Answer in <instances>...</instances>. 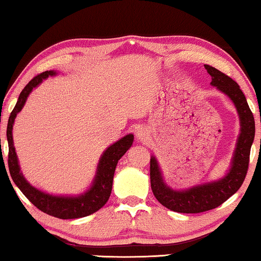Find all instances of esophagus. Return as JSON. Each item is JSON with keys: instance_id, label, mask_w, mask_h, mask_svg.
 I'll return each instance as SVG.
<instances>
[{"instance_id": "esophagus-1", "label": "esophagus", "mask_w": 261, "mask_h": 261, "mask_svg": "<svg viewBox=\"0 0 261 261\" xmlns=\"http://www.w3.org/2000/svg\"><path fill=\"white\" fill-rule=\"evenodd\" d=\"M136 136H137V139H138L140 143H146L149 139V132L146 129V127L144 126H140L138 130L136 132Z\"/></svg>"}]
</instances>
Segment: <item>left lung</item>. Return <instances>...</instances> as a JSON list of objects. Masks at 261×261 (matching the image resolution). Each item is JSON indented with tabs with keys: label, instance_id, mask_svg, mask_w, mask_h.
Masks as SVG:
<instances>
[{
	"label": "left lung",
	"instance_id": "left-lung-1",
	"mask_svg": "<svg viewBox=\"0 0 261 261\" xmlns=\"http://www.w3.org/2000/svg\"><path fill=\"white\" fill-rule=\"evenodd\" d=\"M205 69L212 78L211 85L229 96L237 109L241 122V134L238 136L236 148L231 159L230 169L222 178L214 182L194 185L185 190H173L168 187L162 177V173L155 156L151 158V188L154 197L168 210L178 213H201L223 204L233 193L238 191L245 179L249 168L250 151L254 139V117L247 105L238 84L227 74L211 65Z\"/></svg>",
	"mask_w": 261,
	"mask_h": 261
}]
</instances>
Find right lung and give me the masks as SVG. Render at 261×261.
Masks as SVG:
<instances>
[{"label": "right lung", "instance_id": "add662e5", "mask_svg": "<svg viewBox=\"0 0 261 261\" xmlns=\"http://www.w3.org/2000/svg\"><path fill=\"white\" fill-rule=\"evenodd\" d=\"M55 74H57V72L54 70H49V71L38 74L24 87V90L19 94L18 101H17L8 121V166L12 180L23 192L24 196L37 208L42 211L43 213H47L59 219H78L93 214L94 212L99 211L108 201L110 193H112L113 178L117 162L124 155L127 149L131 147L132 143H134V135H126L106 149L99 160L95 177L91 188L84 193L79 194V196H55V194L46 193L32 187L25 179L23 173L20 171L18 158H17L14 146V139H12V126H14L17 114L23 109L28 96L33 88L37 87L43 79L49 76H55Z\"/></svg>", "mask_w": 261, "mask_h": 261}]
</instances>
